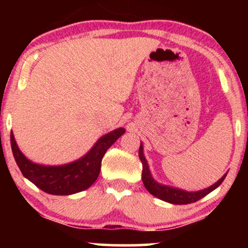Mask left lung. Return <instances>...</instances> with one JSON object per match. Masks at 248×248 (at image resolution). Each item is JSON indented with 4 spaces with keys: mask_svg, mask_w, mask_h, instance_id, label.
I'll return each instance as SVG.
<instances>
[{
    "mask_svg": "<svg viewBox=\"0 0 248 248\" xmlns=\"http://www.w3.org/2000/svg\"><path fill=\"white\" fill-rule=\"evenodd\" d=\"M139 157H140V160L142 162V182H143L144 186H146V189L149 191V193H152L153 196L161 199V201H164L170 204H177V205L195 203V202L199 201V199L205 197L206 195H209L210 192L213 191L215 189H217V187L223 183V181L227 175L226 172L223 177L218 179L215 184L206 187V189L198 190V191H186V190L178 189V187L161 184L154 179L152 172H150L149 166H148L146 156H144L143 144H142V142L140 149H139Z\"/></svg>",
    "mask_w": 248,
    "mask_h": 248,
    "instance_id": "8db88e82",
    "label": "left lung"
}]
</instances>
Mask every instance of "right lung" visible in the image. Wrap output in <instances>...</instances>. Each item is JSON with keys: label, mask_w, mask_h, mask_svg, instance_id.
<instances>
[{"label": "right lung", "mask_w": 248, "mask_h": 248, "mask_svg": "<svg viewBox=\"0 0 248 248\" xmlns=\"http://www.w3.org/2000/svg\"><path fill=\"white\" fill-rule=\"evenodd\" d=\"M124 132L126 129L120 127L105 134L84 156L62 166H45L30 161L19 150L13 132L10 142L17 166L25 178L50 195L69 196L84 191L94 183L100 173L105 153Z\"/></svg>", "instance_id": "add662e5"}]
</instances>
